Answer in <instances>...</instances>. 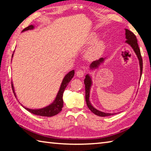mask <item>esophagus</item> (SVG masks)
<instances>
[{
  "label": "esophagus",
  "mask_w": 151,
  "mask_h": 151,
  "mask_svg": "<svg viewBox=\"0 0 151 151\" xmlns=\"http://www.w3.org/2000/svg\"><path fill=\"white\" fill-rule=\"evenodd\" d=\"M76 76H78V77L82 78V77H83L84 75V72L83 70H78L76 71Z\"/></svg>",
  "instance_id": "esophagus-1"
}]
</instances>
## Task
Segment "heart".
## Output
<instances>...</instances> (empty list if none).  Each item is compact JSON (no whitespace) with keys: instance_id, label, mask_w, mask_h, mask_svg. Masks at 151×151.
<instances>
[{"instance_id":"b5f03b06","label":"heart","mask_w":151,"mask_h":151,"mask_svg":"<svg viewBox=\"0 0 151 151\" xmlns=\"http://www.w3.org/2000/svg\"><path fill=\"white\" fill-rule=\"evenodd\" d=\"M98 35L96 34H93L89 37L88 40V44H94L89 48L87 51V57L90 59H94L102 55L106 48L105 42L102 40H98Z\"/></svg>"}]
</instances>
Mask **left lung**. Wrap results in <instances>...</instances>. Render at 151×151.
I'll return each instance as SVG.
<instances>
[{"label":"left lung","instance_id":"obj_1","mask_svg":"<svg viewBox=\"0 0 151 151\" xmlns=\"http://www.w3.org/2000/svg\"><path fill=\"white\" fill-rule=\"evenodd\" d=\"M125 39L126 42L125 43H127L128 45H129L132 49H133L134 52H135L137 57L139 59V67H140V78L141 77L142 75V59L141 55L140 49L139 47L138 43H137V40L136 36L133 32H131L129 30L127 29H125ZM107 58H102L99 59L97 61H93L90 65V70H94L95 69L99 68L100 65H102L105 60ZM140 81V80H139ZM84 83L85 84V92H86V96H85V98H86V102L87 106L88 107L89 109H90L92 113L96 115V116H100V117H106V116H109L111 115H114L115 114H111V113H106V112L101 111L98 109H96L94 106L92 105L91 102L90 101V89H91L92 85V76H90L89 74L85 76V79L84 81Z\"/></svg>","mask_w":151,"mask_h":151}]
</instances>
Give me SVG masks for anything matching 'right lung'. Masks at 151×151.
<instances>
[{
    "instance_id": "obj_1",
    "label": "right lung",
    "mask_w": 151,
    "mask_h": 151,
    "mask_svg": "<svg viewBox=\"0 0 151 151\" xmlns=\"http://www.w3.org/2000/svg\"><path fill=\"white\" fill-rule=\"evenodd\" d=\"M35 28L34 25H30L27 27L25 29L22 30V32L25 31H28L29 29H33ZM14 53L12 55V58L14 55ZM12 61V60H11ZM74 75H75V70H70V72H68L66 75L65 76L62 81V83L61 86H60L59 90L58 91V93L56 96L55 98L53 100V102L51 103L49 105L47 106H45L44 108H40V109H30L28 108H26V107L24 106L22 104H20L24 108L27 109L30 113L34 114L35 115H37V116H45V117H52L55 116V115L58 114L60 111L62 110V108L63 106V93L65 90V88L67 86L68 83L71 81V79L73 78ZM12 90L14 92L15 96L16 97V94L15 93V90L14 88L13 83L12 82Z\"/></svg>"
}]
</instances>
